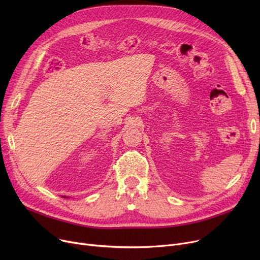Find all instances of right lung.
<instances>
[{"mask_svg":"<svg viewBox=\"0 0 260 260\" xmlns=\"http://www.w3.org/2000/svg\"><path fill=\"white\" fill-rule=\"evenodd\" d=\"M64 198H67V197H65V196H64Z\"/></svg>","mask_w":260,"mask_h":260,"instance_id":"right-lung-1","label":"right lung"}]
</instances>
